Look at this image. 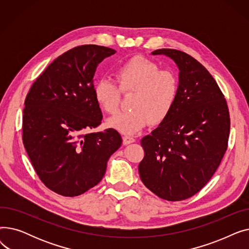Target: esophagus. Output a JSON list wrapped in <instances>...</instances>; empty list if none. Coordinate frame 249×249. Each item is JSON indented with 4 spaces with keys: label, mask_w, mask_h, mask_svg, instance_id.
Segmentation results:
<instances>
[{
    "label": "esophagus",
    "mask_w": 249,
    "mask_h": 249,
    "mask_svg": "<svg viewBox=\"0 0 249 249\" xmlns=\"http://www.w3.org/2000/svg\"><path fill=\"white\" fill-rule=\"evenodd\" d=\"M135 142V139L133 137H130V136H124L123 137V144L124 145H128L130 143H133Z\"/></svg>",
    "instance_id": "34e87169"
}]
</instances>
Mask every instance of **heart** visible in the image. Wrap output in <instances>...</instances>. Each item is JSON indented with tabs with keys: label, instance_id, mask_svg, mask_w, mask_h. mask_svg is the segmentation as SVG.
I'll list each match as a JSON object with an SVG mask.
<instances>
[{
	"label": "heart",
	"instance_id": "1",
	"mask_svg": "<svg viewBox=\"0 0 249 249\" xmlns=\"http://www.w3.org/2000/svg\"><path fill=\"white\" fill-rule=\"evenodd\" d=\"M118 85L124 94L133 93L130 111L118 113L107 120L108 127L126 135H133L146 127L162 123L176 104L178 82L171 71L160 70L153 61L135 56L115 71ZM98 106L108 114L119 107L120 91L108 78H101L94 86Z\"/></svg>",
	"mask_w": 249,
	"mask_h": 249
}]
</instances>
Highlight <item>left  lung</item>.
<instances>
[{
	"instance_id": "left-lung-1",
	"label": "left lung",
	"mask_w": 249,
	"mask_h": 249,
	"mask_svg": "<svg viewBox=\"0 0 249 249\" xmlns=\"http://www.w3.org/2000/svg\"><path fill=\"white\" fill-rule=\"evenodd\" d=\"M178 69V93L166 119L144 136L138 172L144 186L167 201L197 194L215 174L227 149L230 118L226 100L203 65L185 52L162 48Z\"/></svg>"
}]
</instances>
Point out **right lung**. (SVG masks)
<instances>
[{"label": "right lung", "mask_w": 249, "mask_h": 249, "mask_svg": "<svg viewBox=\"0 0 249 249\" xmlns=\"http://www.w3.org/2000/svg\"><path fill=\"white\" fill-rule=\"evenodd\" d=\"M115 53L93 44L64 52L38 76L26 97L24 147L39 178L58 195L74 197L98 185L110 156L122 144L112 128L85 134L103 119L94 98L96 70Z\"/></svg>", "instance_id": "right-lung-1"}]
</instances>
